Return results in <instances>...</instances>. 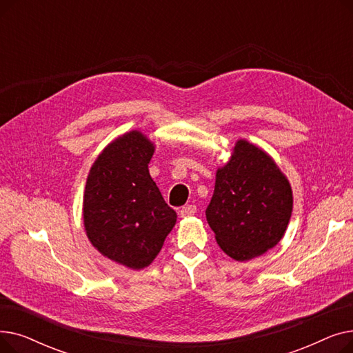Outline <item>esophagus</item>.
Here are the masks:
<instances>
[{
    "instance_id": "esophagus-1",
    "label": "esophagus",
    "mask_w": 353,
    "mask_h": 353,
    "mask_svg": "<svg viewBox=\"0 0 353 353\" xmlns=\"http://www.w3.org/2000/svg\"><path fill=\"white\" fill-rule=\"evenodd\" d=\"M196 206L194 205H186V206H183L181 209H180V216L181 217H190V216H193L194 213H196Z\"/></svg>"
}]
</instances>
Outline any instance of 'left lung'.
<instances>
[{"instance_id":"left-lung-1","label":"left lung","mask_w":353,"mask_h":353,"mask_svg":"<svg viewBox=\"0 0 353 353\" xmlns=\"http://www.w3.org/2000/svg\"><path fill=\"white\" fill-rule=\"evenodd\" d=\"M292 209L290 183L274 160L261 147L237 140L229 161L216 172L206 209L220 249L237 262L266 253L285 236Z\"/></svg>"}]
</instances>
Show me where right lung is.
Wrapping results in <instances>:
<instances>
[{
  "label": "right lung",
  "mask_w": 353,
  "mask_h": 353,
  "mask_svg": "<svg viewBox=\"0 0 353 353\" xmlns=\"http://www.w3.org/2000/svg\"><path fill=\"white\" fill-rule=\"evenodd\" d=\"M154 148L139 130L111 141L92 163L83 197L91 245L133 270L154 261L177 220L148 173Z\"/></svg>",
  "instance_id": "1"
}]
</instances>
